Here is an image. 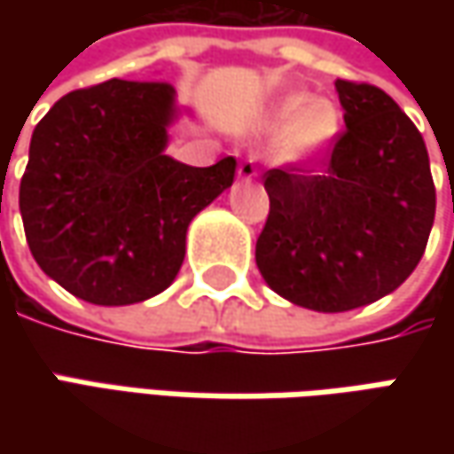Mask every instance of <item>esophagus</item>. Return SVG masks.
<instances>
[{"mask_svg": "<svg viewBox=\"0 0 454 454\" xmlns=\"http://www.w3.org/2000/svg\"><path fill=\"white\" fill-rule=\"evenodd\" d=\"M254 174H257V164H254V159H245L242 164L237 166V176H239V179H253Z\"/></svg>", "mask_w": 454, "mask_h": 454, "instance_id": "34e87169", "label": "esophagus"}]
</instances>
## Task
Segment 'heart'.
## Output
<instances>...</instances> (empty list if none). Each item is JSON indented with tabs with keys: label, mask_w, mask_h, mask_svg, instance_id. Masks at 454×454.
Wrapping results in <instances>:
<instances>
[{
	"label": "heart",
	"mask_w": 454,
	"mask_h": 454,
	"mask_svg": "<svg viewBox=\"0 0 454 454\" xmlns=\"http://www.w3.org/2000/svg\"><path fill=\"white\" fill-rule=\"evenodd\" d=\"M340 126L333 103L313 100L308 93L288 96L275 111V129L283 131L280 151L288 159H308L331 146Z\"/></svg>",
	"instance_id": "b5f03b06"
}]
</instances>
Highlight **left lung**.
Here are the masks:
<instances>
[{
  "mask_svg": "<svg viewBox=\"0 0 454 454\" xmlns=\"http://www.w3.org/2000/svg\"><path fill=\"white\" fill-rule=\"evenodd\" d=\"M343 123L328 149L265 171L270 212L254 245L265 283L343 313L396 290L427 247L434 182L422 133L381 88L336 80Z\"/></svg>",
  "mask_w": 454,
  "mask_h": 454,
  "instance_id": "obj_1",
  "label": "left lung"
}]
</instances>
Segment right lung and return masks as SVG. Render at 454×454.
<instances>
[{"label": "right lung", "mask_w": 454, "mask_h": 454, "mask_svg": "<svg viewBox=\"0 0 454 454\" xmlns=\"http://www.w3.org/2000/svg\"><path fill=\"white\" fill-rule=\"evenodd\" d=\"M171 118L168 82L114 78L62 96L35 126L20 184L27 245L75 298L131 305L168 288L189 222L235 182V156H166Z\"/></svg>", "instance_id": "add662e5"}]
</instances>
